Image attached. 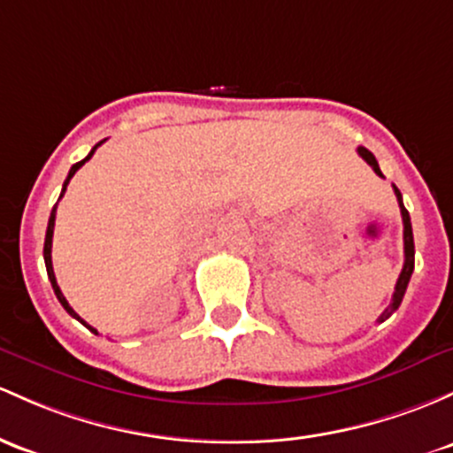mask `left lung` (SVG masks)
<instances>
[{
	"label": "left lung",
	"instance_id": "1",
	"mask_svg": "<svg viewBox=\"0 0 453 453\" xmlns=\"http://www.w3.org/2000/svg\"><path fill=\"white\" fill-rule=\"evenodd\" d=\"M357 152L361 154V157L365 158L367 165H372V170H374L379 176H382L380 167H379V161L374 158V154H372L367 148H357ZM395 191V197H397V203H400V211H402V221H404V266H402V273L400 277H397V283H395V292H394V299H391L389 307H387L385 311H382L379 322L387 320L394 311L400 307L402 299H404V292H406V286H409L411 281V275H412V268H415V242H412V226H411V217H409V211L404 208V203H402V193L397 191V187H394Z\"/></svg>",
	"mask_w": 453,
	"mask_h": 453
}]
</instances>
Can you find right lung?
<instances>
[{
  "label": "right lung",
  "mask_w": 453,
  "mask_h": 453,
  "mask_svg": "<svg viewBox=\"0 0 453 453\" xmlns=\"http://www.w3.org/2000/svg\"><path fill=\"white\" fill-rule=\"evenodd\" d=\"M101 143H103V142H98V143H96V146H94V148H92V150H89V154H88V157H86V158H83V161L74 163V165L71 167V172H68V178H66V180H64V187H62V193H59V197H62V196H64V191H66L68 182H71V178L74 176V172H77V170H79V167H81V165H83V163H86V161H89V158H92V154H94V150H96V148H98V146H101ZM56 208H58V203H56V206H53V211H51V217H49V226H47V236H44V266H47V275H49V280H51L53 292H56L58 301H59V303H62V307H64V310H66V311H68V314H71L73 318H77V320H79V322H81V325H83V326H88V329H89V331H92V333H96V329H92V326H89V325H88V322H86V320H83V318H81V316H79V314H77V311H74L71 305H68L66 296H64V295H62V290H59L58 281H56V273H53V262H51V242H53V227H56Z\"/></svg>",
  "instance_id": "right-lung-1"
}]
</instances>
